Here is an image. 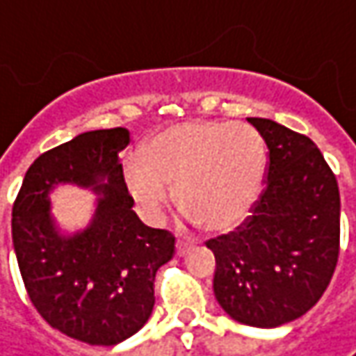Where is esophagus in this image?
<instances>
[{"instance_id": "1", "label": "esophagus", "mask_w": 356, "mask_h": 356, "mask_svg": "<svg viewBox=\"0 0 356 356\" xmlns=\"http://www.w3.org/2000/svg\"><path fill=\"white\" fill-rule=\"evenodd\" d=\"M175 249H177V255L183 257L187 251H189V249H191V243H189V241H177Z\"/></svg>"}]
</instances>
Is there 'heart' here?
<instances>
[{
  "mask_svg": "<svg viewBox=\"0 0 356 356\" xmlns=\"http://www.w3.org/2000/svg\"><path fill=\"white\" fill-rule=\"evenodd\" d=\"M265 139L249 123L181 121L153 133L123 165L125 185L149 223H159L177 189L179 209L207 231H229L257 203Z\"/></svg>",
  "mask_w": 356,
  "mask_h": 356,
  "instance_id": "b5f03b06",
  "label": "heart"
}]
</instances>
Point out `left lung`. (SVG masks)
<instances>
[{"label": "left lung", "instance_id": "1", "mask_svg": "<svg viewBox=\"0 0 356 356\" xmlns=\"http://www.w3.org/2000/svg\"><path fill=\"white\" fill-rule=\"evenodd\" d=\"M269 147L265 189L251 215L207 241L215 299L237 323L273 329L323 297L339 259L341 195L317 145L270 119H247Z\"/></svg>", "mask_w": 356, "mask_h": 356}]
</instances>
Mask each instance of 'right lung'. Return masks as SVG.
<instances>
[{"instance_id": "right-lung-1", "label": "right lung", "mask_w": 356, "mask_h": 356, "mask_svg": "<svg viewBox=\"0 0 356 356\" xmlns=\"http://www.w3.org/2000/svg\"><path fill=\"white\" fill-rule=\"evenodd\" d=\"M125 127L97 129L39 155L13 203L11 237L27 295L54 329L111 347L139 331L155 305V273L175 255V237L133 211L119 151ZM63 182L98 195L83 232L63 236L49 193Z\"/></svg>"}]
</instances>
